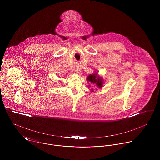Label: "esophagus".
<instances>
[{
    "mask_svg": "<svg viewBox=\"0 0 160 160\" xmlns=\"http://www.w3.org/2000/svg\"><path fill=\"white\" fill-rule=\"evenodd\" d=\"M79 71H80V68H76V71L77 72H79Z\"/></svg>",
    "mask_w": 160,
    "mask_h": 160,
    "instance_id": "esophagus-1",
    "label": "esophagus"
}]
</instances>
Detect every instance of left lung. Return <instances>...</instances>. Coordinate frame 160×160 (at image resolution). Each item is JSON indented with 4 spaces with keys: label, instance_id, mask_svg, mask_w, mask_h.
<instances>
[{
    "label": "left lung",
    "instance_id": "1",
    "mask_svg": "<svg viewBox=\"0 0 160 160\" xmlns=\"http://www.w3.org/2000/svg\"><path fill=\"white\" fill-rule=\"evenodd\" d=\"M88 80L91 83L95 84L98 88H101L103 85V80L97 76V74H91L88 77Z\"/></svg>",
    "mask_w": 160,
    "mask_h": 160
}]
</instances>
